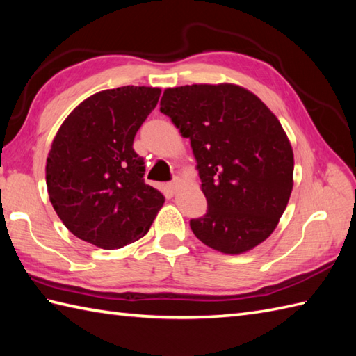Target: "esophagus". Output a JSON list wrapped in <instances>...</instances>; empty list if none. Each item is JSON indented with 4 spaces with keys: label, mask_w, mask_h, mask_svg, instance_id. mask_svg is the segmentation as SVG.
<instances>
[{
    "label": "esophagus",
    "mask_w": 356,
    "mask_h": 356,
    "mask_svg": "<svg viewBox=\"0 0 356 356\" xmlns=\"http://www.w3.org/2000/svg\"><path fill=\"white\" fill-rule=\"evenodd\" d=\"M179 185H180V179L179 177H174L171 182L168 184V188H170V191L171 193H176L177 190H179Z\"/></svg>",
    "instance_id": "34e87169"
}]
</instances>
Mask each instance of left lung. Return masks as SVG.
<instances>
[{
    "label": "left lung",
    "mask_w": 356,
    "mask_h": 356,
    "mask_svg": "<svg viewBox=\"0 0 356 356\" xmlns=\"http://www.w3.org/2000/svg\"><path fill=\"white\" fill-rule=\"evenodd\" d=\"M161 111L191 142L207 214L190 226L202 243L241 254L266 240L292 193L293 153L274 113L232 84L166 88Z\"/></svg>",
    "instance_id": "left-lung-1"
}]
</instances>
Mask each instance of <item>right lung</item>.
I'll return each instance as SVG.
<instances>
[{
  "mask_svg": "<svg viewBox=\"0 0 356 356\" xmlns=\"http://www.w3.org/2000/svg\"><path fill=\"white\" fill-rule=\"evenodd\" d=\"M161 88L119 87L90 96L59 128L45 166L47 191L73 236L119 249L148 232L165 197L143 180L134 136Z\"/></svg>",
  "mask_w": 356,
  "mask_h": 356,
  "instance_id": "obj_1",
  "label": "right lung"
}]
</instances>
